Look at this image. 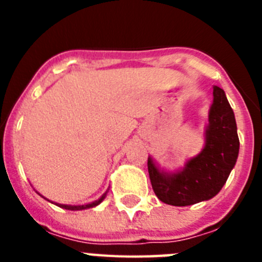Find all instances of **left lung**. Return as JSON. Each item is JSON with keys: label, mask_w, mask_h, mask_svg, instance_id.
Wrapping results in <instances>:
<instances>
[{"label": "left lung", "mask_w": 262, "mask_h": 262, "mask_svg": "<svg viewBox=\"0 0 262 262\" xmlns=\"http://www.w3.org/2000/svg\"><path fill=\"white\" fill-rule=\"evenodd\" d=\"M214 101L206 127L205 148L176 173L160 170L148 157L152 189L161 202L172 206H190L216 195L239 155V136L233 111L224 90L214 86Z\"/></svg>", "instance_id": "left-lung-1"}]
</instances>
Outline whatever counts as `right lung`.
I'll return each instance as SVG.
<instances>
[{
	"label": "right lung",
	"instance_id": "1",
	"mask_svg": "<svg viewBox=\"0 0 262 262\" xmlns=\"http://www.w3.org/2000/svg\"><path fill=\"white\" fill-rule=\"evenodd\" d=\"M105 196H106V193L103 194V195L101 196L98 201H96V202L88 203V205H82V206H68V205H57V206H60V207H62V209H67V210H85V209H90V207H94V206L99 205V203L105 200Z\"/></svg>",
	"mask_w": 262,
	"mask_h": 262
}]
</instances>
